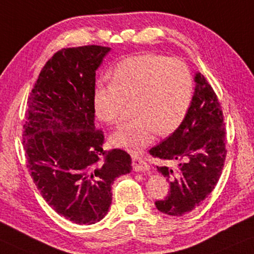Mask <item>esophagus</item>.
Wrapping results in <instances>:
<instances>
[{
  "instance_id": "obj_1",
  "label": "esophagus",
  "mask_w": 254,
  "mask_h": 254,
  "mask_svg": "<svg viewBox=\"0 0 254 254\" xmlns=\"http://www.w3.org/2000/svg\"><path fill=\"white\" fill-rule=\"evenodd\" d=\"M132 167L134 171H147L149 169L148 164L137 155H132Z\"/></svg>"
}]
</instances>
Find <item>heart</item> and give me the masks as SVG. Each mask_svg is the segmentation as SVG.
<instances>
[{
	"label": "heart",
	"mask_w": 254,
	"mask_h": 254,
	"mask_svg": "<svg viewBox=\"0 0 254 254\" xmlns=\"http://www.w3.org/2000/svg\"><path fill=\"white\" fill-rule=\"evenodd\" d=\"M193 77L187 63L159 54H141L121 61L113 70V83L100 80L93 91L96 116L108 124L122 120L127 101L135 100L134 120L112 135L117 147L139 152L160 133L181 126L191 106Z\"/></svg>",
	"instance_id": "1"
}]
</instances>
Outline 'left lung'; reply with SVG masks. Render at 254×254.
Masks as SVG:
<instances>
[{
	"label": "left lung",
	"mask_w": 254,
	"mask_h": 254,
	"mask_svg": "<svg viewBox=\"0 0 254 254\" xmlns=\"http://www.w3.org/2000/svg\"><path fill=\"white\" fill-rule=\"evenodd\" d=\"M191 106L181 126L149 153L173 160L177 169L156 167L169 182L170 191L155 202L160 212L182 216L198 207L214 190L222 173L227 151L223 114L215 92L200 72L194 74Z\"/></svg>",
	"instance_id": "obj_1"
}]
</instances>
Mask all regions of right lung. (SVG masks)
<instances>
[{
  "mask_svg": "<svg viewBox=\"0 0 254 254\" xmlns=\"http://www.w3.org/2000/svg\"><path fill=\"white\" fill-rule=\"evenodd\" d=\"M110 51L96 45L61 49L42 67L27 101L28 170L48 205L77 224L101 221L114 181L132 169L127 152L103 151V134L95 130V71Z\"/></svg>",
  "mask_w": 254,
  "mask_h": 254,
  "instance_id": "obj_1",
  "label": "right lung"
}]
</instances>
